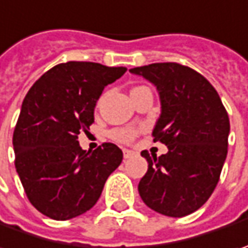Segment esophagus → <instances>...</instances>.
Segmentation results:
<instances>
[{"instance_id":"34e87169","label":"esophagus","mask_w":248,"mask_h":248,"mask_svg":"<svg viewBox=\"0 0 248 248\" xmlns=\"http://www.w3.org/2000/svg\"><path fill=\"white\" fill-rule=\"evenodd\" d=\"M133 155H135V153H133L132 150H126V148H124V156L126 158V159H127V158H130V156H133Z\"/></svg>"}]
</instances>
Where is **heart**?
Returning <instances> with one entry per match:
<instances>
[{
  "instance_id": "b5f03b06",
  "label": "heart",
  "mask_w": 248,
  "mask_h": 248,
  "mask_svg": "<svg viewBox=\"0 0 248 248\" xmlns=\"http://www.w3.org/2000/svg\"><path fill=\"white\" fill-rule=\"evenodd\" d=\"M111 137L119 143H130L136 137V132L133 129H115L111 132Z\"/></svg>"
}]
</instances>
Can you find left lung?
Segmentation results:
<instances>
[{
    "label": "left lung",
    "mask_w": 248,
    "mask_h": 248,
    "mask_svg": "<svg viewBox=\"0 0 248 248\" xmlns=\"http://www.w3.org/2000/svg\"><path fill=\"white\" fill-rule=\"evenodd\" d=\"M151 81L161 100L154 141L167 154L150 156L139 193L147 207L182 218L210 199L228 154L229 116L217 90L194 69L176 62L151 63L130 69Z\"/></svg>",
    "instance_id": "obj_1"
}]
</instances>
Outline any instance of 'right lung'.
<instances>
[{
  "instance_id": "right-lung-1",
  "label": "right lung",
  "mask_w": 248,
  "mask_h": 248,
  "mask_svg": "<svg viewBox=\"0 0 248 248\" xmlns=\"http://www.w3.org/2000/svg\"><path fill=\"white\" fill-rule=\"evenodd\" d=\"M126 68L70 61L47 70L26 94L14 130L15 168L31 205L55 221L94 207L108 176L122 162V150L104 143L81 150L80 132L94 122L105 86Z\"/></svg>"
}]
</instances>
